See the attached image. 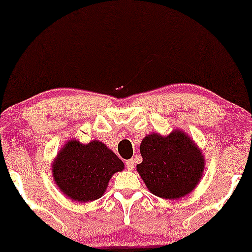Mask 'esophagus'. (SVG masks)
<instances>
[{
  "mask_svg": "<svg viewBox=\"0 0 252 252\" xmlns=\"http://www.w3.org/2000/svg\"><path fill=\"white\" fill-rule=\"evenodd\" d=\"M126 167L128 168L129 171H133L134 170V160L133 159L126 160Z\"/></svg>",
  "mask_w": 252,
  "mask_h": 252,
  "instance_id": "esophagus-1",
  "label": "esophagus"
}]
</instances>
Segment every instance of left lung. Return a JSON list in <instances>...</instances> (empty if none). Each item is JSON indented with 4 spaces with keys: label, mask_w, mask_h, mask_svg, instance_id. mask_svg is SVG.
I'll use <instances>...</instances> for the list:
<instances>
[{
    "label": "left lung",
    "mask_w": 252,
    "mask_h": 252,
    "mask_svg": "<svg viewBox=\"0 0 252 252\" xmlns=\"http://www.w3.org/2000/svg\"><path fill=\"white\" fill-rule=\"evenodd\" d=\"M142 163L136 171L151 194L178 199L196 188L205 168V158L195 141L182 129L168 135L151 133L140 144Z\"/></svg>",
    "instance_id": "left-lung-1"
}]
</instances>
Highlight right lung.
<instances>
[{
  "label": "right lung",
  "instance_id": "right-lung-1",
  "mask_svg": "<svg viewBox=\"0 0 252 252\" xmlns=\"http://www.w3.org/2000/svg\"><path fill=\"white\" fill-rule=\"evenodd\" d=\"M124 167L123 160L101 141L81 143L71 139L54 158L51 172L61 192L72 201L87 203L101 198L112 175Z\"/></svg>",
  "mask_w": 252,
  "mask_h": 252
}]
</instances>
